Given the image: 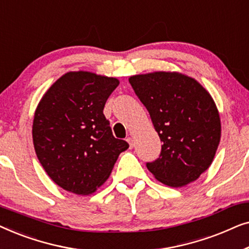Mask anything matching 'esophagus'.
<instances>
[{
	"mask_svg": "<svg viewBox=\"0 0 249 249\" xmlns=\"http://www.w3.org/2000/svg\"><path fill=\"white\" fill-rule=\"evenodd\" d=\"M127 142H128L129 146H130V148L134 147V146H135V141H134V138H132V137H128V138H127Z\"/></svg>",
	"mask_w": 249,
	"mask_h": 249,
	"instance_id": "1",
	"label": "esophagus"
}]
</instances>
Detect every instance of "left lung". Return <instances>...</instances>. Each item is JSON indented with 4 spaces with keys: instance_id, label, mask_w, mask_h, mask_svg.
Listing matches in <instances>:
<instances>
[{
    "instance_id": "1",
    "label": "left lung",
    "mask_w": 249,
    "mask_h": 249,
    "mask_svg": "<svg viewBox=\"0 0 249 249\" xmlns=\"http://www.w3.org/2000/svg\"><path fill=\"white\" fill-rule=\"evenodd\" d=\"M163 142L160 158L146 164L166 186L195 181L212 164L221 139V120L212 96L196 79L180 72L129 78Z\"/></svg>"
}]
</instances>
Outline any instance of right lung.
<instances>
[{
  "mask_svg": "<svg viewBox=\"0 0 249 249\" xmlns=\"http://www.w3.org/2000/svg\"><path fill=\"white\" fill-rule=\"evenodd\" d=\"M113 77L70 71L60 77L37 105L33 142L47 176L67 192L89 195L110 177L128 142L115 138L103 114L118 87Z\"/></svg>",
  "mask_w": 249,
  "mask_h": 249,
  "instance_id": "add662e5",
  "label": "right lung"
}]
</instances>
